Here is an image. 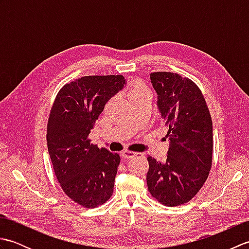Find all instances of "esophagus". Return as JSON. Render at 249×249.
I'll list each match as a JSON object with an SVG mask.
<instances>
[{"label": "esophagus", "mask_w": 249, "mask_h": 249, "mask_svg": "<svg viewBox=\"0 0 249 249\" xmlns=\"http://www.w3.org/2000/svg\"><path fill=\"white\" fill-rule=\"evenodd\" d=\"M141 155L142 153H138V152H129V151L122 152V157H123L124 160H133L134 157L141 156Z\"/></svg>", "instance_id": "esophagus-1"}]
</instances>
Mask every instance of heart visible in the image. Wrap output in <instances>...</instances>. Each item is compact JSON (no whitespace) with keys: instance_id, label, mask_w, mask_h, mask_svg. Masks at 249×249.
I'll use <instances>...</instances> for the list:
<instances>
[{"instance_id":"1","label":"heart","mask_w":249,"mask_h":249,"mask_svg":"<svg viewBox=\"0 0 249 249\" xmlns=\"http://www.w3.org/2000/svg\"><path fill=\"white\" fill-rule=\"evenodd\" d=\"M144 91H147V89L143 86V84H141L139 82H136L134 86H133V88L130 89V91H129V98L131 96H135V95L139 94V93H142V92H144Z\"/></svg>"}]
</instances>
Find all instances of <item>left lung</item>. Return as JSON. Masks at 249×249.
I'll list each match as a JSON object with an SVG mask.
<instances>
[{
	"instance_id": "left-lung-1",
	"label": "left lung",
	"mask_w": 249,
	"mask_h": 249,
	"mask_svg": "<svg viewBox=\"0 0 249 249\" xmlns=\"http://www.w3.org/2000/svg\"><path fill=\"white\" fill-rule=\"evenodd\" d=\"M157 109L169 127L167 160L149 156L147 188L167 206L186 203L209 177L212 166L213 124L199 88L178 73L150 75Z\"/></svg>"
}]
</instances>
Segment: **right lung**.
Here are the masks:
<instances>
[{
  "instance_id": "add662e5",
  "label": "right lung",
  "mask_w": 249,
  "mask_h": 249,
  "mask_svg": "<svg viewBox=\"0 0 249 249\" xmlns=\"http://www.w3.org/2000/svg\"><path fill=\"white\" fill-rule=\"evenodd\" d=\"M126 86L123 76H87L61 89L52 106L47 145L62 189L84 208H96L113 193L121 157L89 140L105 105Z\"/></svg>"
}]
</instances>
